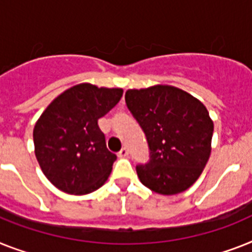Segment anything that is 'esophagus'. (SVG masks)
I'll use <instances>...</instances> for the list:
<instances>
[{
	"instance_id": "obj_1",
	"label": "esophagus",
	"mask_w": 252,
	"mask_h": 252,
	"mask_svg": "<svg viewBox=\"0 0 252 252\" xmlns=\"http://www.w3.org/2000/svg\"><path fill=\"white\" fill-rule=\"evenodd\" d=\"M127 156H128V149L126 148V147H124L121 151L118 152V157H120V158H125V157H127Z\"/></svg>"
}]
</instances>
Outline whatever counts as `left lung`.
Wrapping results in <instances>:
<instances>
[{
  "instance_id": "left-lung-1",
  "label": "left lung",
  "mask_w": 252,
  "mask_h": 252,
  "mask_svg": "<svg viewBox=\"0 0 252 252\" xmlns=\"http://www.w3.org/2000/svg\"><path fill=\"white\" fill-rule=\"evenodd\" d=\"M125 100L151 151L148 163L136 166L140 182L163 196L190 188L211 153L214 122L205 105L170 85L130 89Z\"/></svg>"
}]
</instances>
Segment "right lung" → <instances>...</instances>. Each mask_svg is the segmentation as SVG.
Wrapping results in <instances>:
<instances>
[{
    "label": "right lung",
    "mask_w": 252,
    "mask_h": 252,
    "mask_svg": "<svg viewBox=\"0 0 252 252\" xmlns=\"http://www.w3.org/2000/svg\"><path fill=\"white\" fill-rule=\"evenodd\" d=\"M124 90L78 84L56 96L33 128L34 153L50 183L68 194H89L107 182L117 156L108 151L97 120Z\"/></svg>",
    "instance_id": "1"
}]
</instances>
